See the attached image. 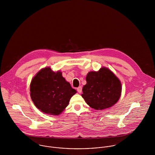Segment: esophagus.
<instances>
[{
	"instance_id": "34e87169",
	"label": "esophagus",
	"mask_w": 155,
	"mask_h": 155,
	"mask_svg": "<svg viewBox=\"0 0 155 155\" xmlns=\"http://www.w3.org/2000/svg\"><path fill=\"white\" fill-rule=\"evenodd\" d=\"M82 87H79L77 88V91H78V92L79 93H81V92H82Z\"/></svg>"
}]
</instances>
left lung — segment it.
Listing matches in <instances>:
<instances>
[{
	"label": "left lung",
	"mask_w": 155,
	"mask_h": 155,
	"mask_svg": "<svg viewBox=\"0 0 155 155\" xmlns=\"http://www.w3.org/2000/svg\"><path fill=\"white\" fill-rule=\"evenodd\" d=\"M82 97L87 104L95 110L107 109L119 100L122 92L119 79L106 67L98 71H90L86 77Z\"/></svg>",
	"instance_id": "8db88e82"
}]
</instances>
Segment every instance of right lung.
I'll return each mask as SVG.
<instances>
[{"label": "right lung", "instance_id": "add662e5", "mask_svg": "<svg viewBox=\"0 0 155 155\" xmlns=\"http://www.w3.org/2000/svg\"><path fill=\"white\" fill-rule=\"evenodd\" d=\"M30 96L36 107L46 114L59 115L76 93L62 73L54 72L50 67L41 70L32 79Z\"/></svg>", "mask_w": 155, "mask_h": 155}]
</instances>
